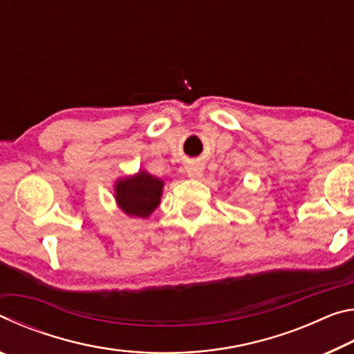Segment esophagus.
<instances>
[{
  "instance_id": "esophagus-1",
  "label": "esophagus",
  "mask_w": 354,
  "mask_h": 354,
  "mask_svg": "<svg viewBox=\"0 0 354 354\" xmlns=\"http://www.w3.org/2000/svg\"><path fill=\"white\" fill-rule=\"evenodd\" d=\"M185 171H187V176H190V178H200L203 173V167L200 164H190V165H187Z\"/></svg>"
}]
</instances>
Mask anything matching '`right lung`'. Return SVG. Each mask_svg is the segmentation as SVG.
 I'll return each mask as SVG.
<instances>
[{
	"label": "right lung",
	"instance_id": "obj_1",
	"mask_svg": "<svg viewBox=\"0 0 354 354\" xmlns=\"http://www.w3.org/2000/svg\"><path fill=\"white\" fill-rule=\"evenodd\" d=\"M164 183L160 179L139 171L133 178H124L117 183V203L128 215L148 217L160 201Z\"/></svg>",
	"mask_w": 354,
	"mask_h": 354
}]
</instances>
